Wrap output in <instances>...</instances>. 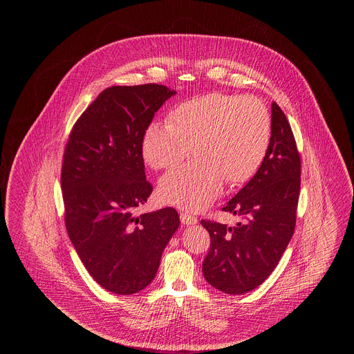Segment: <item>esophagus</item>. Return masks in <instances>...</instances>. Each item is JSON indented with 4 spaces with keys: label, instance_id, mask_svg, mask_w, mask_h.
<instances>
[{
    "label": "esophagus",
    "instance_id": "34e87169",
    "mask_svg": "<svg viewBox=\"0 0 354 354\" xmlns=\"http://www.w3.org/2000/svg\"><path fill=\"white\" fill-rule=\"evenodd\" d=\"M180 220H182V224H185V225H193V224H196L198 221L197 217H194V216H192L189 213H182L180 214Z\"/></svg>",
    "mask_w": 354,
    "mask_h": 354
}]
</instances>
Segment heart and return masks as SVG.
Returning <instances> with one entry per match:
<instances>
[{
	"mask_svg": "<svg viewBox=\"0 0 354 354\" xmlns=\"http://www.w3.org/2000/svg\"><path fill=\"white\" fill-rule=\"evenodd\" d=\"M268 108L255 96L220 92L192 97L175 106L168 124L151 123L142 136L141 154L154 169H172L158 185L168 205L198 212L220 196L224 180L239 185L261 168L270 144Z\"/></svg>",
	"mask_w": 354,
	"mask_h": 354,
	"instance_id": "1",
	"label": "heart"
}]
</instances>
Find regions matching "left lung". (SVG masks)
I'll return each instance as SVG.
<instances>
[{
    "label": "left lung",
    "instance_id": "1",
    "mask_svg": "<svg viewBox=\"0 0 354 354\" xmlns=\"http://www.w3.org/2000/svg\"><path fill=\"white\" fill-rule=\"evenodd\" d=\"M301 161L290 123L272 104V136L268 154L224 212L242 218L235 227L201 220L212 238L203 261L209 284L225 294H245L274 270L294 234L301 183Z\"/></svg>",
    "mask_w": 354,
    "mask_h": 354
}]
</instances>
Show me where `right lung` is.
<instances>
[{
	"mask_svg": "<svg viewBox=\"0 0 354 354\" xmlns=\"http://www.w3.org/2000/svg\"><path fill=\"white\" fill-rule=\"evenodd\" d=\"M174 95L158 84L106 88L77 120L66 145L67 232L88 273L115 294H134L154 280L179 227L172 207L136 214L153 192L144 172L142 136Z\"/></svg>",
	"mask_w": 354,
	"mask_h": 354,
	"instance_id": "1",
	"label": "right lung"
}]
</instances>
